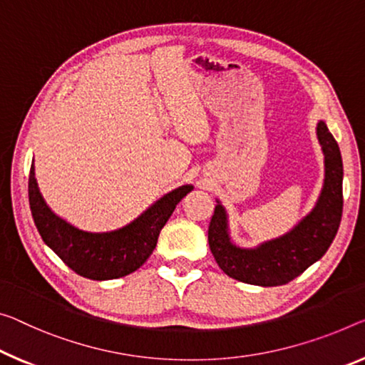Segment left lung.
Wrapping results in <instances>:
<instances>
[{
	"label": "left lung",
	"mask_w": 365,
	"mask_h": 365,
	"mask_svg": "<svg viewBox=\"0 0 365 365\" xmlns=\"http://www.w3.org/2000/svg\"><path fill=\"white\" fill-rule=\"evenodd\" d=\"M317 135L324 155L323 190L315 209L292 232L253 250L240 248L230 241L225 209L217 204L209 225V246L227 276L262 287L284 285L328 251L343 215V160L324 122H318Z\"/></svg>",
	"instance_id": "left-lung-1"
}]
</instances>
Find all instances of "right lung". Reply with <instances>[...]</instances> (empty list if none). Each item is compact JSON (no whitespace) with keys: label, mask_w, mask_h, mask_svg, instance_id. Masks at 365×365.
<instances>
[{"label":"right lung","mask_w":365,"mask_h":365,"mask_svg":"<svg viewBox=\"0 0 365 365\" xmlns=\"http://www.w3.org/2000/svg\"><path fill=\"white\" fill-rule=\"evenodd\" d=\"M192 190L181 186L160 200L127 227L109 233H89L78 230L48 209L29 173V205L34 223L48 248L80 276L93 280L124 277L143 264L153 253L161 228L184 195Z\"/></svg>","instance_id":"right-lung-1"}]
</instances>
